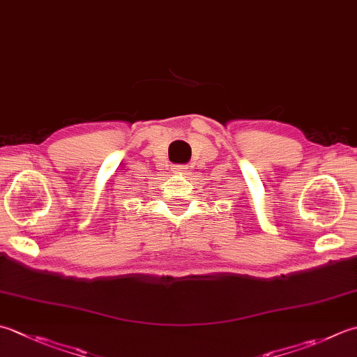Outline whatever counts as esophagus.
Listing matches in <instances>:
<instances>
[{
	"label": "esophagus",
	"mask_w": 357,
	"mask_h": 357,
	"mask_svg": "<svg viewBox=\"0 0 357 357\" xmlns=\"http://www.w3.org/2000/svg\"><path fill=\"white\" fill-rule=\"evenodd\" d=\"M185 169H187V167H183V165H181L179 169H178V172H185Z\"/></svg>",
	"instance_id": "obj_1"
}]
</instances>
